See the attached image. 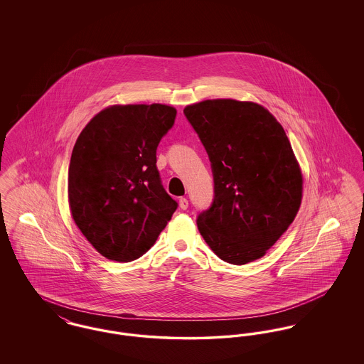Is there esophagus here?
I'll use <instances>...</instances> for the list:
<instances>
[{
  "label": "esophagus",
  "instance_id": "34e87169",
  "mask_svg": "<svg viewBox=\"0 0 364 364\" xmlns=\"http://www.w3.org/2000/svg\"><path fill=\"white\" fill-rule=\"evenodd\" d=\"M178 205H180L181 210H187V208H188V199L180 198V199H178Z\"/></svg>",
  "mask_w": 364,
  "mask_h": 364
}]
</instances>
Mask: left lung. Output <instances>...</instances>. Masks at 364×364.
<instances>
[{
    "instance_id": "1",
    "label": "left lung",
    "mask_w": 364,
    "mask_h": 364,
    "mask_svg": "<svg viewBox=\"0 0 364 364\" xmlns=\"http://www.w3.org/2000/svg\"><path fill=\"white\" fill-rule=\"evenodd\" d=\"M184 114L208 153L214 198L196 224L217 257L259 259L292 224L303 178L288 136L263 106L235 100L190 105Z\"/></svg>"
}]
</instances>
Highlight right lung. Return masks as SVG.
<instances>
[{"label":"right lung","instance_id":"1","mask_svg":"<svg viewBox=\"0 0 364 364\" xmlns=\"http://www.w3.org/2000/svg\"><path fill=\"white\" fill-rule=\"evenodd\" d=\"M176 114L166 105L110 106L75 143L68 171L70 213L107 259L140 258L178 206L156 169V147Z\"/></svg>","mask_w":364,"mask_h":364}]
</instances>
